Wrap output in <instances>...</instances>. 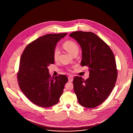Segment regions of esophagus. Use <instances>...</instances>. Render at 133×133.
<instances>
[{"label": "esophagus", "instance_id": "esophagus-1", "mask_svg": "<svg viewBox=\"0 0 133 133\" xmlns=\"http://www.w3.org/2000/svg\"><path fill=\"white\" fill-rule=\"evenodd\" d=\"M68 82H72L73 81V78L71 76H69L68 77Z\"/></svg>", "mask_w": 133, "mask_h": 133}]
</instances>
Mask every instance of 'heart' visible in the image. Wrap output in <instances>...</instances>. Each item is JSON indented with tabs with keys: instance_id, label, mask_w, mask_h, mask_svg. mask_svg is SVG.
<instances>
[{
	"instance_id": "b5f03b06",
	"label": "heart",
	"mask_w": 133,
	"mask_h": 133,
	"mask_svg": "<svg viewBox=\"0 0 133 133\" xmlns=\"http://www.w3.org/2000/svg\"><path fill=\"white\" fill-rule=\"evenodd\" d=\"M63 47L69 54L72 55L75 52L78 51V47L75 42L71 41H68L63 44ZM60 53L59 49L56 47L54 49L53 53V58L55 61H57Z\"/></svg>"
}]
</instances>
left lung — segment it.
Listing matches in <instances>:
<instances>
[{
    "instance_id": "8db88e82",
    "label": "left lung",
    "mask_w": 133,
    "mask_h": 133,
    "mask_svg": "<svg viewBox=\"0 0 133 133\" xmlns=\"http://www.w3.org/2000/svg\"><path fill=\"white\" fill-rule=\"evenodd\" d=\"M69 36L80 45L82 52L81 65L89 68V77L84 80L76 76L74 90L78 103L87 108L103 103L115 86L117 71L114 55L109 47L91 32L75 31Z\"/></svg>"
}]
</instances>
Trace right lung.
Returning a JSON list of instances; mask_svg holds the SVG:
<instances>
[{"label": "right lung", "instance_id": "1", "mask_svg": "<svg viewBox=\"0 0 133 133\" xmlns=\"http://www.w3.org/2000/svg\"><path fill=\"white\" fill-rule=\"evenodd\" d=\"M67 33L44 35L29 44L23 51L18 73L19 87L34 104L48 107L57 104L68 78L64 75L51 77L48 67L54 64L57 43Z\"/></svg>", "mask_w": 133, "mask_h": 133}]
</instances>
